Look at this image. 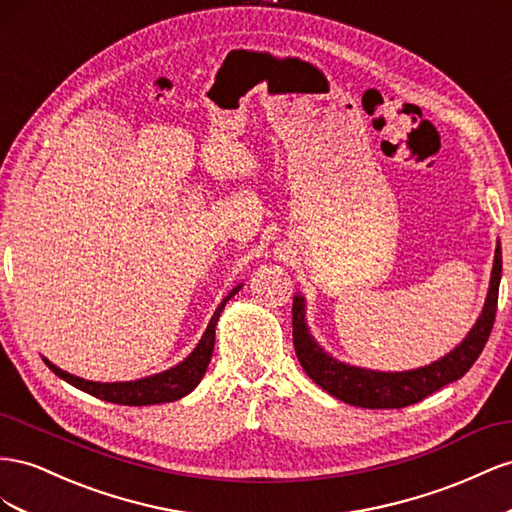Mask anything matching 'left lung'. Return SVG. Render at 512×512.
I'll return each instance as SVG.
<instances>
[{"instance_id": "left-lung-1", "label": "left lung", "mask_w": 512, "mask_h": 512, "mask_svg": "<svg viewBox=\"0 0 512 512\" xmlns=\"http://www.w3.org/2000/svg\"><path fill=\"white\" fill-rule=\"evenodd\" d=\"M502 279V248L500 242L495 246V259L491 270L489 294L474 328L467 332V337L452 349L444 358L435 360L427 367L401 371V373H384L369 371L360 367H349L345 362L334 360L311 337L304 321V298L294 296L291 306V326H294V347L296 356L317 386L324 388L332 397L343 403L367 407V410H399V407L414 405L422 401L435 390L446 384L461 379L472 364L478 360L480 352L489 341V334L498 311V291Z\"/></svg>"}]
</instances>
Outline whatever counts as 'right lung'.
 <instances>
[{
  "instance_id": "add662e5",
  "label": "right lung",
  "mask_w": 512,
  "mask_h": 512,
  "mask_svg": "<svg viewBox=\"0 0 512 512\" xmlns=\"http://www.w3.org/2000/svg\"><path fill=\"white\" fill-rule=\"evenodd\" d=\"M242 285L233 287L229 294L223 298V302L218 304V309L214 311L210 324L203 332L201 341L193 349V354L180 364H175L173 369L156 373L143 379H135V382H115V384H100V382H90V379L75 377L62 369H57L53 362L45 360L47 367L57 375L62 377L64 382L72 384L75 388L92 394V397H98L102 401L109 403H118V405H156V403H171L186 397L188 392L195 390V386L201 382L203 373L208 369V362L212 358V349H214V337H216V321L221 317L225 304L238 294Z\"/></svg>"
}]
</instances>
